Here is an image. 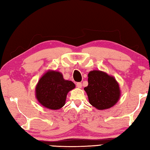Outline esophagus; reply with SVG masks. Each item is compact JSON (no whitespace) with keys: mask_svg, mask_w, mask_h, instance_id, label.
<instances>
[{"mask_svg":"<svg viewBox=\"0 0 150 150\" xmlns=\"http://www.w3.org/2000/svg\"><path fill=\"white\" fill-rule=\"evenodd\" d=\"M82 83H81V82H78L76 83V87L77 88H82Z\"/></svg>","mask_w":150,"mask_h":150,"instance_id":"34e87169","label":"esophagus"}]
</instances>
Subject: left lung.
Segmentation results:
<instances>
[{
    "mask_svg": "<svg viewBox=\"0 0 150 150\" xmlns=\"http://www.w3.org/2000/svg\"><path fill=\"white\" fill-rule=\"evenodd\" d=\"M88 86L84 88L91 105L98 110L113 107L120 98L119 83L112 76L101 70H91L88 75Z\"/></svg>",
    "mask_w": 150,
    "mask_h": 150,
    "instance_id": "1",
    "label": "left lung"
}]
</instances>
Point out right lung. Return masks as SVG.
Masks as SVG:
<instances>
[{"label":"right lung","instance_id":"add662e5","mask_svg":"<svg viewBox=\"0 0 150 150\" xmlns=\"http://www.w3.org/2000/svg\"><path fill=\"white\" fill-rule=\"evenodd\" d=\"M75 87L72 81L64 79L61 72L49 70L37 83L35 98L45 108L58 110L64 105L68 93Z\"/></svg>","mask_w":150,"mask_h":150}]
</instances>
